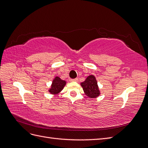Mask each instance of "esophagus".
Here are the masks:
<instances>
[{
  "instance_id": "34e87169",
  "label": "esophagus",
  "mask_w": 148,
  "mask_h": 148,
  "mask_svg": "<svg viewBox=\"0 0 148 148\" xmlns=\"http://www.w3.org/2000/svg\"><path fill=\"white\" fill-rule=\"evenodd\" d=\"M71 82H77L78 81V79L77 78H75V79H70Z\"/></svg>"
}]
</instances>
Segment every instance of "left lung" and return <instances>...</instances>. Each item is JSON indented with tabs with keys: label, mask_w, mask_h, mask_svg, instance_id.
<instances>
[{
	"label": "left lung",
	"mask_w": 148,
	"mask_h": 148,
	"mask_svg": "<svg viewBox=\"0 0 148 148\" xmlns=\"http://www.w3.org/2000/svg\"><path fill=\"white\" fill-rule=\"evenodd\" d=\"M83 91L87 96L91 98L97 97L100 95L97 83L95 76L90 75L81 83Z\"/></svg>",
	"instance_id": "8db88e82"
}]
</instances>
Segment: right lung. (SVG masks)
Here are the masks:
<instances>
[{
	"instance_id": "obj_1",
	"label": "right lung",
	"mask_w": 148,
	"mask_h": 148,
	"mask_svg": "<svg viewBox=\"0 0 148 148\" xmlns=\"http://www.w3.org/2000/svg\"><path fill=\"white\" fill-rule=\"evenodd\" d=\"M65 84V81L61 79L59 77H56L54 78V79L53 80L52 84L51 85V89H49V91L50 92L52 95H57L58 93L60 92L62 89H63Z\"/></svg>"
}]
</instances>
